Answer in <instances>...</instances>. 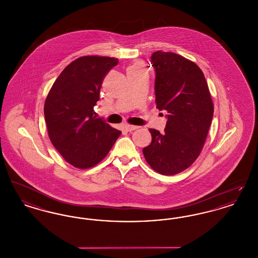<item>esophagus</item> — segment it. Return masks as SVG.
Segmentation results:
<instances>
[{"mask_svg": "<svg viewBox=\"0 0 258 258\" xmlns=\"http://www.w3.org/2000/svg\"><path fill=\"white\" fill-rule=\"evenodd\" d=\"M124 127H125L126 132H133V131H135V130L138 128L137 125H132V124H125Z\"/></svg>", "mask_w": 258, "mask_h": 258, "instance_id": "obj_1", "label": "esophagus"}]
</instances>
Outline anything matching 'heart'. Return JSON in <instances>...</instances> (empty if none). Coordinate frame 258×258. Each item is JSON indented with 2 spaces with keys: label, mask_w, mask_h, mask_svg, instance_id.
<instances>
[{
  "label": "heart",
  "mask_w": 258,
  "mask_h": 258,
  "mask_svg": "<svg viewBox=\"0 0 258 258\" xmlns=\"http://www.w3.org/2000/svg\"><path fill=\"white\" fill-rule=\"evenodd\" d=\"M135 66H137V64H135Z\"/></svg>",
  "instance_id": "heart-1"
}]
</instances>
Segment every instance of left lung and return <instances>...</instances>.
<instances>
[{
	"label": "left lung",
	"instance_id": "obj_1",
	"mask_svg": "<svg viewBox=\"0 0 258 258\" xmlns=\"http://www.w3.org/2000/svg\"><path fill=\"white\" fill-rule=\"evenodd\" d=\"M155 69L157 108L167 112L163 134L150 128L152 142L143 149L149 165L163 175L184 171L197 160L212 123L214 105L202 71L184 57L157 51Z\"/></svg>",
	"mask_w": 258,
	"mask_h": 258
}]
</instances>
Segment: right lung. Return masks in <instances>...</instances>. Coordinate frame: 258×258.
Masks as SVG:
<instances>
[{
	"label": "right lung",
	"instance_id": "obj_1",
	"mask_svg": "<svg viewBox=\"0 0 258 258\" xmlns=\"http://www.w3.org/2000/svg\"><path fill=\"white\" fill-rule=\"evenodd\" d=\"M119 60L84 56L71 62L58 76L44 103V119L53 146L69 163L90 168L109 153L121 132L97 118L104 76Z\"/></svg>",
	"mask_w": 258,
	"mask_h": 258
}]
</instances>
